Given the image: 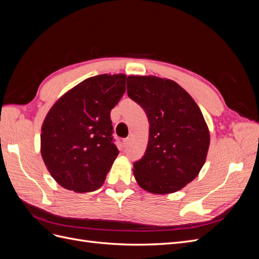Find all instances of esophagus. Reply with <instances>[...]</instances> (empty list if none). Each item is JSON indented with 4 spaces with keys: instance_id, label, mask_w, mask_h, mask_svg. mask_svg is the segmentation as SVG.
<instances>
[{
    "instance_id": "obj_1",
    "label": "esophagus",
    "mask_w": 259,
    "mask_h": 259,
    "mask_svg": "<svg viewBox=\"0 0 259 259\" xmlns=\"http://www.w3.org/2000/svg\"><path fill=\"white\" fill-rule=\"evenodd\" d=\"M128 145H130V138H125V139L123 140V147H124V148H127Z\"/></svg>"
}]
</instances>
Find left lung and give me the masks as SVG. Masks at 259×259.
<instances>
[{"label":"left lung","instance_id":"left-lung-1","mask_svg":"<svg viewBox=\"0 0 259 259\" xmlns=\"http://www.w3.org/2000/svg\"><path fill=\"white\" fill-rule=\"evenodd\" d=\"M127 95L150 125L145 155L134 163L136 182L155 194L183 189L199 175L209 147L199 106L176 82L153 75L127 76Z\"/></svg>","mask_w":259,"mask_h":259}]
</instances>
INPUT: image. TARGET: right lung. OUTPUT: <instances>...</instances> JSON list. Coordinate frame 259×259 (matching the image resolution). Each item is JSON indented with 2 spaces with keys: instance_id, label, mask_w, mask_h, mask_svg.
Returning a JSON list of instances; mask_svg holds the SVG:
<instances>
[{
  "instance_id": "right-lung-1",
  "label": "right lung",
  "mask_w": 259,
  "mask_h": 259,
  "mask_svg": "<svg viewBox=\"0 0 259 259\" xmlns=\"http://www.w3.org/2000/svg\"><path fill=\"white\" fill-rule=\"evenodd\" d=\"M125 74L89 77L51 108L41 130V154L57 184L74 192L103 186L119 150L111 109L125 93Z\"/></svg>"
}]
</instances>
